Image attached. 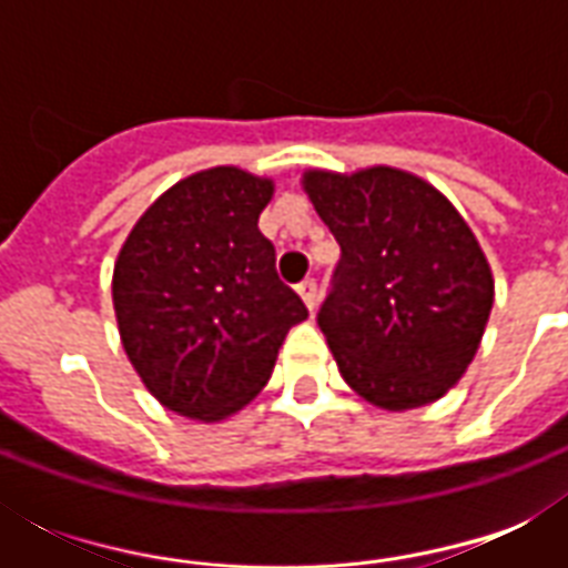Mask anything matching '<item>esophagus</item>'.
I'll return each instance as SVG.
<instances>
[{"mask_svg":"<svg viewBox=\"0 0 568 568\" xmlns=\"http://www.w3.org/2000/svg\"><path fill=\"white\" fill-rule=\"evenodd\" d=\"M297 294H301V301L306 303V310H315V303H318V283L315 280H303L301 285H297Z\"/></svg>","mask_w":568,"mask_h":568,"instance_id":"34e87169","label":"esophagus"}]
</instances>
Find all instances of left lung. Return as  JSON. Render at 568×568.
<instances>
[{
	"instance_id": "8db88e82",
	"label": "left lung",
	"mask_w": 568,
	"mask_h": 568,
	"mask_svg": "<svg viewBox=\"0 0 568 568\" xmlns=\"http://www.w3.org/2000/svg\"><path fill=\"white\" fill-rule=\"evenodd\" d=\"M338 258L318 327L354 392L415 409L475 359L493 310V271L454 205L395 168L303 176Z\"/></svg>"
}]
</instances>
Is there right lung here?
<instances>
[{"label": "right lung", "instance_id": "1", "mask_svg": "<svg viewBox=\"0 0 568 568\" xmlns=\"http://www.w3.org/2000/svg\"><path fill=\"white\" fill-rule=\"evenodd\" d=\"M271 194V180L239 168L194 173L141 214L120 250L111 294L123 351L173 413H239L310 315L258 232Z\"/></svg>", "mask_w": 568, "mask_h": 568}]
</instances>
